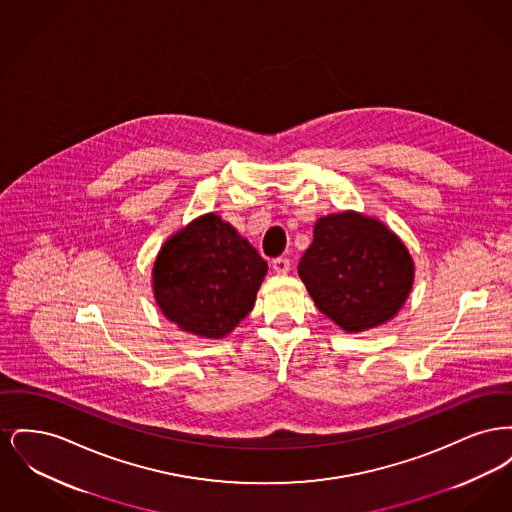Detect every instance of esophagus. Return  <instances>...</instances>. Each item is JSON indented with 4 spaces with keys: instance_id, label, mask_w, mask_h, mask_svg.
Listing matches in <instances>:
<instances>
[{
    "instance_id": "1",
    "label": "esophagus",
    "mask_w": 512,
    "mask_h": 512,
    "mask_svg": "<svg viewBox=\"0 0 512 512\" xmlns=\"http://www.w3.org/2000/svg\"><path fill=\"white\" fill-rule=\"evenodd\" d=\"M272 268L278 274H286L290 270V259L288 257H276V259H272Z\"/></svg>"
}]
</instances>
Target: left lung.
Returning a JSON list of instances; mask_svg holds the SVG:
<instances>
[{
	"mask_svg": "<svg viewBox=\"0 0 512 512\" xmlns=\"http://www.w3.org/2000/svg\"><path fill=\"white\" fill-rule=\"evenodd\" d=\"M297 272L318 311L347 332L390 320L413 286V261L382 222L357 213L322 217Z\"/></svg>",
	"mask_w": 512,
	"mask_h": 512,
	"instance_id": "8db88e82",
	"label": "left lung"
}]
</instances>
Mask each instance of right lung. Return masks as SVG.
<instances>
[{
	"label": "right lung",
	"mask_w": 512,
	"mask_h": 512,
	"mask_svg": "<svg viewBox=\"0 0 512 512\" xmlns=\"http://www.w3.org/2000/svg\"><path fill=\"white\" fill-rule=\"evenodd\" d=\"M267 261L217 215L163 245L153 267L155 299L182 330L222 338L253 309Z\"/></svg>",
	"instance_id": "right-lung-1"
}]
</instances>
